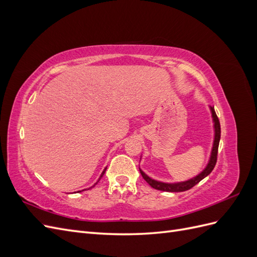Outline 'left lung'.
<instances>
[{"mask_svg":"<svg viewBox=\"0 0 257 257\" xmlns=\"http://www.w3.org/2000/svg\"><path fill=\"white\" fill-rule=\"evenodd\" d=\"M211 112L213 116V121H214V128H215V136H214V143H213V148H212V152H211V157H210V161L208 163L207 167L201 172L198 176L195 178L190 179V180L185 181V182H180V183H163L155 181L153 179L148 177L143 170H141V174L145 180L149 183L153 189L155 190H160V191H164V192H184L192 189L193 186H195L198 182H200L205 177H207L210 173L212 172L215 164H216V160H217V149H219V144H220V138H221V125H220V121L219 118L214 111V108L211 107Z\"/></svg>","mask_w":257,"mask_h":257,"instance_id":"obj_1","label":"left lung"}]
</instances>
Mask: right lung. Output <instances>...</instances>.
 <instances>
[{
	"mask_svg": "<svg viewBox=\"0 0 257 257\" xmlns=\"http://www.w3.org/2000/svg\"><path fill=\"white\" fill-rule=\"evenodd\" d=\"M105 172H106V168H105V169H104V172H103V173H102V175H100V178H102V177H103V176H104V174H105ZM100 178H99V179H100ZM98 181H99V180H98ZM98 181H97V182H98ZM97 182H96V183H97ZM96 183H95V184H96ZM95 184H94V185H95ZM94 185H93V186H94Z\"/></svg>",
	"mask_w": 257,
	"mask_h": 257,
	"instance_id": "1",
	"label": "right lung"
}]
</instances>
